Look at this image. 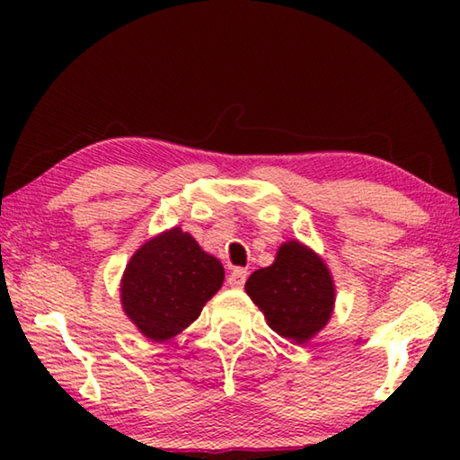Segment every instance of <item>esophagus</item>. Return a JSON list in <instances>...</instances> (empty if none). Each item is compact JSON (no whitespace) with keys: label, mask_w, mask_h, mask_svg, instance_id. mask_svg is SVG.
<instances>
[{"label":"esophagus","mask_w":460,"mask_h":460,"mask_svg":"<svg viewBox=\"0 0 460 460\" xmlns=\"http://www.w3.org/2000/svg\"><path fill=\"white\" fill-rule=\"evenodd\" d=\"M244 282H247V270H243V268L232 270L230 276H228V285L232 288H243Z\"/></svg>","instance_id":"1"}]
</instances>
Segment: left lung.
<instances>
[{
    "label": "left lung",
    "instance_id": "obj_1",
    "mask_svg": "<svg viewBox=\"0 0 460 460\" xmlns=\"http://www.w3.org/2000/svg\"><path fill=\"white\" fill-rule=\"evenodd\" d=\"M244 291L263 312L270 329L297 345L324 329L335 305L329 268L299 241L282 244L272 266L249 276Z\"/></svg>",
    "mask_w": 460,
    "mask_h": 460
}]
</instances>
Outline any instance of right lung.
<instances>
[{"instance_id":"obj_1","label":"right lung","mask_w":460,"mask_h":460,"mask_svg":"<svg viewBox=\"0 0 460 460\" xmlns=\"http://www.w3.org/2000/svg\"><path fill=\"white\" fill-rule=\"evenodd\" d=\"M224 282V266L199 243L172 228L131 255L121 280L128 318L153 341L172 339L200 316Z\"/></svg>"}]
</instances>
